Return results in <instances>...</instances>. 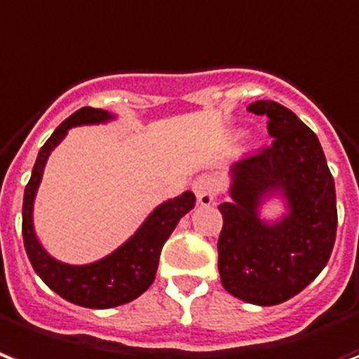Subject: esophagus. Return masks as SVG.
<instances>
[{
    "label": "esophagus",
    "instance_id": "obj_1",
    "mask_svg": "<svg viewBox=\"0 0 359 359\" xmlns=\"http://www.w3.org/2000/svg\"><path fill=\"white\" fill-rule=\"evenodd\" d=\"M198 205L210 206L222 189V180L216 174H201L193 183Z\"/></svg>",
    "mask_w": 359,
    "mask_h": 359
}]
</instances>
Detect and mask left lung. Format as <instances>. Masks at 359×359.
I'll use <instances>...</instances> for the list:
<instances>
[{"label": "left lung", "mask_w": 359, "mask_h": 359, "mask_svg": "<svg viewBox=\"0 0 359 359\" xmlns=\"http://www.w3.org/2000/svg\"><path fill=\"white\" fill-rule=\"evenodd\" d=\"M248 111L268 116L273 141L231 166L233 201L218 206V269L229 294L276 306L306 289L329 262L337 195L318 135L294 112L276 101H256ZM271 194H281L290 212L268 224L257 208Z\"/></svg>", "instance_id": "left-lung-1"}]
</instances>
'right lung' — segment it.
<instances>
[{
	"label": "right lung",
	"instance_id": "1",
	"mask_svg": "<svg viewBox=\"0 0 359 359\" xmlns=\"http://www.w3.org/2000/svg\"><path fill=\"white\" fill-rule=\"evenodd\" d=\"M112 118L114 116L103 109H91V107H83L74 114H70L40 149L30 182L25 189V203H22V239L34 271L41 277V281L49 289L55 290L65 300L83 308H99V310L132 302L133 298L143 294L151 287L156 276L164 243L176 229L180 218H183L195 206V195L191 191H185L180 197L162 203L151 212V216L143 222V226L135 231L133 237H130L114 252L93 264L70 266L47 255L34 233L32 224L34 197L41 182L47 158L51 151L65 140L70 128L101 124Z\"/></svg>",
	"mask_w": 359,
	"mask_h": 359
}]
</instances>
